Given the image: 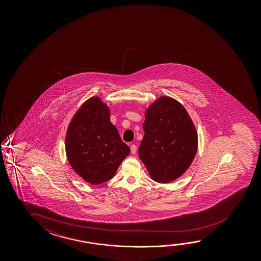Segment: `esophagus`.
Here are the masks:
<instances>
[{"instance_id": "34e87169", "label": "esophagus", "mask_w": 261, "mask_h": 261, "mask_svg": "<svg viewBox=\"0 0 261 261\" xmlns=\"http://www.w3.org/2000/svg\"><path fill=\"white\" fill-rule=\"evenodd\" d=\"M130 149H131V153H132V154H136L137 149V145L133 144V145H131V146H130Z\"/></svg>"}]
</instances>
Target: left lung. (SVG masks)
Listing matches in <instances>:
<instances>
[{
  "label": "left lung",
  "mask_w": 261,
  "mask_h": 261,
  "mask_svg": "<svg viewBox=\"0 0 261 261\" xmlns=\"http://www.w3.org/2000/svg\"><path fill=\"white\" fill-rule=\"evenodd\" d=\"M138 155L151 177L169 183L186 172L197 149V135L184 107L163 96L145 112Z\"/></svg>",
  "instance_id": "8db88e82"
}]
</instances>
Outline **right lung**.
I'll return each instance as SVG.
<instances>
[{"instance_id": "1", "label": "right lung", "mask_w": 261, "mask_h": 261, "mask_svg": "<svg viewBox=\"0 0 261 261\" xmlns=\"http://www.w3.org/2000/svg\"><path fill=\"white\" fill-rule=\"evenodd\" d=\"M65 149L73 170L91 184H102L116 175L120 164L130 154L108 107L98 97L87 100L69 124Z\"/></svg>"}]
</instances>
